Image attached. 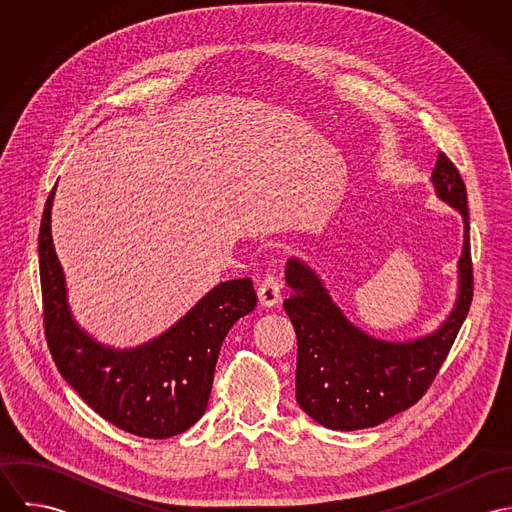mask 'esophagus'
<instances>
[{
    "mask_svg": "<svg viewBox=\"0 0 512 512\" xmlns=\"http://www.w3.org/2000/svg\"><path fill=\"white\" fill-rule=\"evenodd\" d=\"M280 292H282V284L278 282L276 276L268 274V276L260 282V286H258L260 305H262V307H274V305L280 301V297H282V293Z\"/></svg>",
    "mask_w": 512,
    "mask_h": 512,
    "instance_id": "1",
    "label": "esophagus"
}]
</instances>
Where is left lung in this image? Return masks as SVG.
<instances>
[{
	"mask_svg": "<svg viewBox=\"0 0 512 512\" xmlns=\"http://www.w3.org/2000/svg\"><path fill=\"white\" fill-rule=\"evenodd\" d=\"M432 181L439 199L457 209L465 224L457 301L432 335L406 343L366 335L333 303L311 268L295 258L288 262L290 295L284 309L297 335L295 398L307 416L329 430L372 428L414 406L434 382L469 313L473 266L467 191L441 151Z\"/></svg>",
	"mask_w": 512,
	"mask_h": 512,
	"instance_id": "obj_1",
	"label": "left lung"
}]
</instances>
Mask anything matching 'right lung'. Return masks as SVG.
<instances>
[{
    "label": "right lung",
    "instance_id": "obj_1",
    "mask_svg": "<svg viewBox=\"0 0 512 512\" xmlns=\"http://www.w3.org/2000/svg\"><path fill=\"white\" fill-rule=\"evenodd\" d=\"M53 195L55 187L39 228V272L45 337L55 365L76 394L116 428L149 439L183 434L207 410L226 333L256 307L252 280L222 282L181 321L142 347H104L71 315L51 236Z\"/></svg>",
    "mask_w": 512,
    "mask_h": 512
}]
</instances>
